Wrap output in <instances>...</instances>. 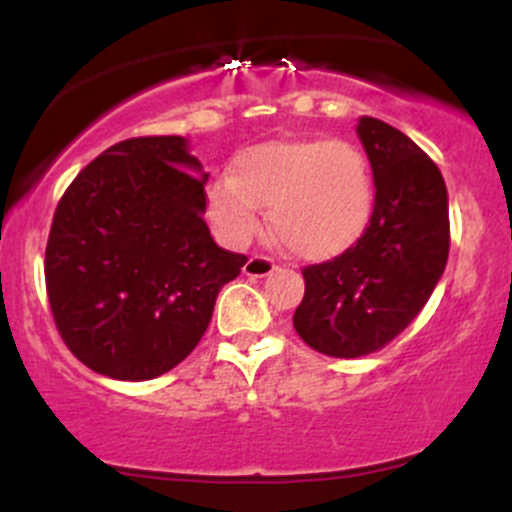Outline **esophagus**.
<instances>
[{"mask_svg":"<svg viewBox=\"0 0 512 512\" xmlns=\"http://www.w3.org/2000/svg\"><path fill=\"white\" fill-rule=\"evenodd\" d=\"M276 269V264L269 260V257H264V255H252L248 262H245V267H243V272L248 274V276H267V274H272Z\"/></svg>","mask_w":512,"mask_h":512,"instance_id":"esophagus-1","label":"esophagus"}]
</instances>
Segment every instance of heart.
Wrapping results in <instances>:
<instances>
[{
  "mask_svg": "<svg viewBox=\"0 0 512 512\" xmlns=\"http://www.w3.org/2000/svg\"><path fill=\"white\" fill-rule=\"evenodd\" d=\"M262 207L274 233L303 260H332L366 233L375 180L361 146L346 139H298L245 149L233 175L209 190V214L233 243L262 231Z\"/></svg>",
  "mask_w": 512,
  "mask_h": 512,
  "instance_id": "heart-1",
  "label": "heart"
}]
</instances>
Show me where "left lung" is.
<instances>
[{
    "instance_id": "1",
    "label": "left lung",
    "mask_w": 512,
    "mask_h": 512,
    "mask_svg": "<svg viewBox=\"0 0 512 512\" xmlns=\"http://www.w3.org/2000/svg\"><path fill=\"white\" fill-rule=\"evenodd\" d=\"M375 180V209L344 255L303 267L298 337L334 358L383 349L421 313L450 252L448 190L407 134L375 117L356 127Z\"/></svg>"
}]
</instances>
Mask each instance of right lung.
I'll return each instance as SVG.
<instances>
[{
    "mask_svg": "<svg viewBox=\"0 0 512 512\" xmlns=\"http://www.w3.org/2000/svg\"><path fill=\"white\" fill-rule=\"evenodd\" d=\"M207 178L187 139L134 137L67 187L45 248V286L57 332L84 366L151 380L207 332L223 284L248 262L211 238Z\"/></svg>",
    "mask_w": 512,
    "mask_h": 512,
    "instance_id": "obj_1",
    "label": "right lung"
}]
</instances>
